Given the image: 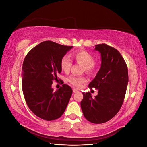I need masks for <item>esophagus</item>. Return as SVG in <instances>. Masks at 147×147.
<instances>
[{"label":"esophagus","instance_id":"34e87169","mask_svg":"<svg viewBox=\"0 0 147 147\" xmlns=\"http://www.w3.org/2000/svg\"><path fill=\"white\" fill-rule=\"evenodd\" d=\"M78 91L77 90V89H75V88H74L73 89V92H74V93H75V92H77Z\"/></svg>","mask_w":147,"mask_h":147}]
</instances>
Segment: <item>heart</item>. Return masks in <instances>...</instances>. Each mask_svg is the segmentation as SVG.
Masks as SVG:
<instances>
[{
  "label": "heart",
  "mask_w": 147,
  "mask_h": 147,
  "mask_svg": "<svg viewBox=\"0 0 147 147\" xmlns=\"http://www.w3.org/2000/svg\"><path fill=\"white\" fill-rule=\"evenodd\" d=\"M73 57L78 63L83 65V70L87 73H92L96 68V63L94 61V56L90 53L84 50H80L73 53ZM72 65V62L68 55H64L61 60L60 65L64 72L68 73ZM68 81L73 85L80 87L82 84L86 82L84 77H78L72 75L68 78Z\"/></svg>",
  "instance_id": "obj_1"
}]
</instances>
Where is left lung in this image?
<instances>
[{"mask_svg": "<svg viewBox=\"0 0 147 147\" xmlns=\"http://www.w3.org/2000/svg\"><path fill=\"white\" fill-rule=\"evenodd\" d=\"M95 50L100 53L101 66L88 86L98 90V94L92 98L90 92H83L81 108L88 121L101 124L113 118L121 109L128 84V70L117 49L103 43L96 45Z\"/></svg>", "mask_w": 147, "mask_h": 147, "instance_id": "left-lung-1", "label": "left lung"}]
</instances>
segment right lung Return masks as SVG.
Here are the masks:
<instances>
[{"instance_id": "1", "label": "right lung", "mask_w": 147, "mask_h": 147, "mask_svg": "<svg viewBox=\"0 0 147 147\" xmlns=\"http://www.w3.org/2000/svg\"><path fill=\"white\" fill-rule=\"evenodd\" d=\"M73 46L45 41L33 48L25 57L22 67V89L30 110L43 119L61 117L68 105L72 90L64 84L54 91L51 87L62 71L61 60Z\"/></svg>"}]
</instances>
